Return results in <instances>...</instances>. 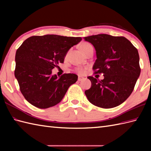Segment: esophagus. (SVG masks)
I'll return each mask as SVG.
<instances>
[{"instance_id": "esophagus-1", "label": "esophagus", "mask_w": 151, "mask_h": 151, "mask_svg": "<svg viewBox=\"0 0 151 151\" xmlns=\"http://www.w3.org/2000/svg\"><path fill=\"white\" fill-rule=\"evenodd\" d=\"M83 80H84V77H82V76H78V81H83Z\"/></svg>"}]
</instances>
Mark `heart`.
Segmentation results:
<instances>
[{
	"label": "heart",
	"instance_id": "heart-1",
	"mask_svg": "<svg viewBox=\"0 0 151 151\" xmlns=\"http://www.w3.org/2000/svg\"><path fill=\"white\" fill-rule=\"evenodd\" d=\"M91 47H92V45L90 43H87V42H84L81 45V49L83 52V53L84 54L86 52V50H87L89 49V48H90ZM77 71L80 74H83L84 73V69L81 68V69H78Z\"/></svg>",
	"mask_w": 151,
	"mask_h": 151
}]
</instances>
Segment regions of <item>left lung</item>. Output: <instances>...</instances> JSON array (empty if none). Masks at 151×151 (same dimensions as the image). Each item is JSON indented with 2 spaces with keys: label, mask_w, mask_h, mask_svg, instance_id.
Returning a JSON list of instances; mask_svg holds the SVG:
<instances>
[{
  "label": "left lung",
  "mask_w": 151,
  "mask_h": 151,
  "mask_svg": "<svg viewBox=\"0 0 151 151\" xmlns=\"http://www.w3.org/2000/svg\"><path fill=\"white\" fill-rule=\"evenodd\" d=\"M96 50L97 60L93 69L103 73L99 81L88 76L90 89L85 91L88 101L96 106L111 108L120 105L132 93L141 69L136 48L123 36L98 34L84 37Z\"/></svg>",
  "instance_id": "1"
}]
</instances>
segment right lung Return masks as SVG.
Wrapping results in <instances>:
<instances>
[{"label": "right lung", "instance_id": "obj_1", "mask_svg": "<svg viewBox=\"0 0 151 151\" xmlns=\"http://www.w3.org/2000/svg\"><path fill=\"white\" fill-rule=\"evenodd\" d=\"M81 40V37L52 34L32 36L22 43L15 54V76L29 103L45 109L62 100L78 76L68 73L58 77L52 70L63 63L68 50Z\"/></svg>", "mask_w": 151, "mask_h": 151}]
</instances>
